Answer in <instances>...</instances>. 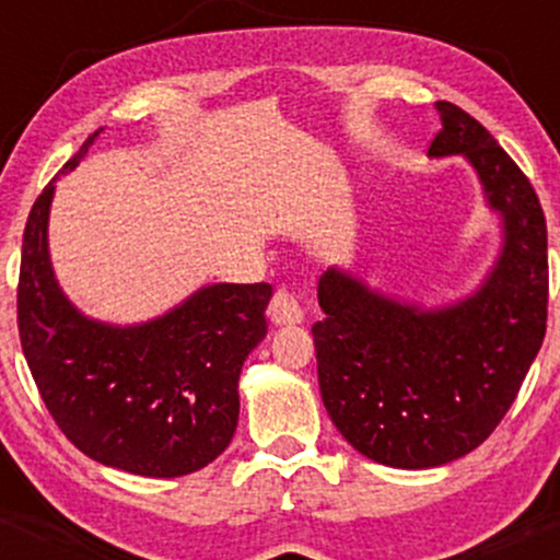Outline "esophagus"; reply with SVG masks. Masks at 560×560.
I'll list each match as a JSON object with an SVG mask.
<instances>
[{
  "mask_svg": "<svg viewBox=\"0 0 560 560\" xmlns=\"http://www.w3.org/2000/svg\"><path fill=\"white\" fill-rule=\"evenodd\" d=\"M268 318L273 320L276 326H294L302 320V307L298 298H294L292 292H287V289H279V292L273 294L271 305H268Z\"/></svg>",
  "mask_w": 560,
  "mask_h": 560,
  "instance_id": "obj_1",
  "label": "esophagus"
}]
</instances>
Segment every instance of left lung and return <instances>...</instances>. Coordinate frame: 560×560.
<instances>
[{"label": "left lung", "mask_w": 560, "mask_h": 560, "mask_svg": "<svg viewBox=\"0 0 560 560\" xmlns=\"http://www.w3.org/2000/svg\"><path fill=\"white\" fill-rule=\"evenodd\" d=\"M429 158L464 155L503 218V249L471 298L423 311L329 268L313 324L318 387L334 427L392 468L464 458L516 400L548 324V229L529 178L453 102Z\"/></svg>", "instance_id": "left-lung-1"}]
</instances>
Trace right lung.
Instances as JSON below:
<instances>
[{
	"label": "right lung",
	"instance_id": "add662e5",
	"mask_svg": "<svg viewBox=\"0 0 560 560\" xmlns=\"http://www.w3.org/2000/svg\"><path fill=\"white\" fill-rule=\"evenodd\" d=\"M100 131L60 173L81 163ZM60 173L31 208L18 284V329L38 395L60 432L96 464L158 479L199 471L236 432L242 363L266 337L273 289L210 284L137 326L86 318L49 260Z\"/></svg>",
	"mask_w": 560,
	"mask_h": 560
}]
</instances>
